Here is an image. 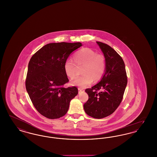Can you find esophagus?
<instances>
[{
	"instance_id": "esophagus-1",
	"label": "esophagus",
	"mask_w": 157,
	"mask_h": 157,
	"mask_svg": "<svg viewBox=\"0 0 157 157\" xmlns=\"http://www.w3.org/2000/svg\"><path fill=\"white\" fill-rule=\"evenodd\" d=\"M83 91V90H82V89H81V88H78V92H79V94H80V93H81Z\"/></svg>"
}]
</instances>
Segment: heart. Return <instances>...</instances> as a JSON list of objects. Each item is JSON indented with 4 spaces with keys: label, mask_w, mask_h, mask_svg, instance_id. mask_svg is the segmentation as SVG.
I'll list each match as a JSON object with an SVG mask.
<instances>
[{
    "label": "heart",
    "mask_w": 157,
    "mask_h": 157,
    "mask_svg": "<svg viewBox=\"0 0 157 157\" xmlns=\"http://www.w3.org/2000/svg\"><path fill=\"white\" fill-rule=\"evenodd\" d=\"M75 62L68 58L63 65L64 71L69 78H73L76 72V63L78 65H83L81 76L75 77L71 81V85L81 88H85L90 85L93 79L99 81L104 74L106 63L104 56L96 54L90 48H83L74 55Z\"/></svg>",
    "instance_id": "b5f03b06"
}]
</instances>
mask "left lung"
Returning a JSON list of instances; mask_svg holds the SVG:
<instances>
[{
  "label": "left lung",
  "mask_w": 157,
  "mask_h": 157,
  "mask_svg": "<svg viewBox=\"0 0 157 157\" xmlns=\"http://www.w3.org/2000/svg\"><path fill=\"white\" fill-rule=\"evenodd\" d=\"M104 54L106 67L100 81L86 89L89 99L83 105L85 112L90 117L101 119L114 112L120 105L127 85L124 60L113 48L97 42Z\"/></svg>",
  "instance_id": "left-lung-1"
}]
</instances>
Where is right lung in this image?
Segmentation results:
<instances>
[{"instance_id": "1", "label": "right lung", "mask_w": 157, "mask_h": 157, "mask_svg": "<svg viewBox=\"0 0 157 157\" xmlns=\"http://www.w3.org/2000/svg\"><path fill=\"white\" fill-rule=\"evenodd\" d=\"M80 42L52 43L43 46L28 64L26 89L35 108L49 119H57L67 113L71 101L78 94L76 87L64 88L69 82L63 65Z\"/></svg>"}]
</instances>
